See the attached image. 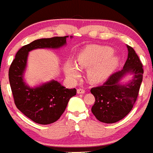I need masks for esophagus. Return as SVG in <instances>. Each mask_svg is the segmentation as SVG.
I'll use <instances>...</instances> for the list:
<instances>
[{
	"label": "esophagus",
	"instance_id": "1",
	"mask_svg": "<svg viewBox=\"0 0 153 153\" xmlns=\"http://www.w3.org/2000/svg\"><path fill=\"white\" fill-rule=\"evenodd\" d=\"M85 91L84 89H82V88H79L77 89V94H85Z\"/></svg>",
	"mask_w": 153,
	"mask_h": 153
}]
</instances>
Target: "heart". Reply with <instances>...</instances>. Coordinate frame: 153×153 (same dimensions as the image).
I'll list each match as a JSON object with an SVG mask.
<instances>
[{"label": "heart", "instance_id": "heart-1", "mask_svg": "<svg viewBox=\"0 0 153 153\" xmlns=\"http://www.w3.org/2000/svg\"><path fill=\"white\" fill-rule=\"evenodd\" d=\"M111 47L89 45L83 49L76 57L77 66L71 61L65 64V71L72 79L80 77L79 69H88V77L92 82L99 83L108 78L119 62Z\"/></svg>", "mask_w": 153, "mask_h": 153}]
</instances>
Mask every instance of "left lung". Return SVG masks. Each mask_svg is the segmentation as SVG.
<instances>
[{"label":"left lung","mask_w":153,"mask_h":153,"mask_svg":"<svg viewBox=\"0 0 153 153\" xmlns=\"http://www.w3.org/2000/svg\"><path fill=\"white\" fill-rule=\"evenodd\" d=\"M127 47L128 56L123 68L111 74L102 85L91 89L95 97L91 111L104 123H115L125 117L138 97L144 74L143 65L134 49ZM127 73L133 74V79L127 84H121L120 80Z\"/></svg>","instance_id":"8db88e82"}]
</instances>
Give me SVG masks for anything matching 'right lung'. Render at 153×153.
I'll return each mask as SVG.
<instances>
[{
	"mask_svg": "<svg viewBox=\"0 0 153 153\" xmlns=\"http://www.w3.org/2000/svg\"><path fill=\"white\" fill-rule=\"evenodd\" d=\"M65 37L36 40L18 50L9 70V79L17 108L35 123L49 124L60 118L68 101L76 94V88L68 89L55 80L30 88L23 80L28 53L37 48H59L66 44Z\"/></svg>",
	"mask_w": 153,
	"mask_h": 153,
	"instance_id": "add662e5",
	"label": "right lung"
}]
</instances>
